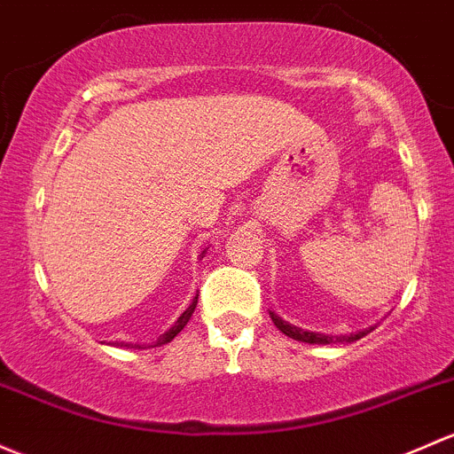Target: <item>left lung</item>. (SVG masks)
<instances>
[{"label": "left lung", "instance_id": "1", "mask_svg": "<svg viewBox=\"0 0 454 454\" xmlns=\"http://www.w3.org/2000/svg\"><path fill=\"white\" fill-rule=\"evenodd\" d=\"M270 317H271V322H274V326L278 328V331H283L287 337H291V340L304 341V343H322V346H326V343H335V341H356V340H361V337H365L367 333L374 331V326H372V328H365V331L350 333V335L331 337V335H324V333L304 331V328L294 326V324H289V322H285V319H280L274 311H270Z\"/></svg>", "mask_w": 454, "mask_h": 454}]
</instances>
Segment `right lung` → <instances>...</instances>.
I'll list each match as a JSON object with an SVG mask.
<instances>
[{"label": "right lung", "mask_w": 454, "mask_h": 454, "mask_svg": "<svg viewBox=\"0 0 454 454\" xmlns=\"http://www.w3.org/2000/svg\"><path fill=\"white\" fill-rule=\"evenodd\" d=\"M202 256H204V252H202ZM195 304H198V295H195V298H193V302L189 304V309H187V311H184L183 315H180V317H178V322H176L174 326L169 328V331L163 333V335H160L159 340L154 341V348H156V346H163V343H169L171 340H174L176 335H178L180 331H183L184 326H187L189 317H191V315H193V311H195ZM117 346H126V343H117ZM128 348H130V343H128ZM135 348H139V346H137V343H135Z\"/></svg>", "instance_id": "add662e5"}]
</instances>
